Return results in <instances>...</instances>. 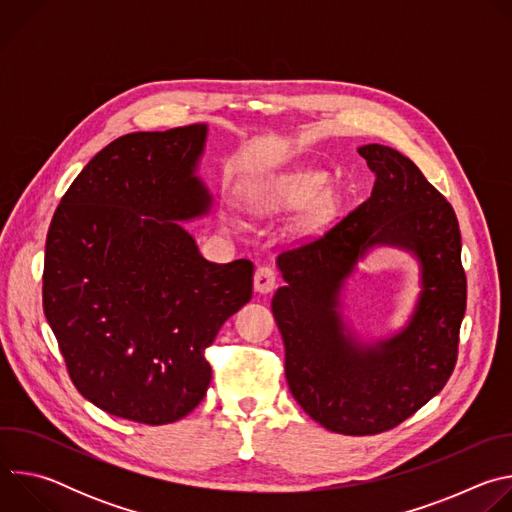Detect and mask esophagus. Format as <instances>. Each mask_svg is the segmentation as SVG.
Returning <instances> with one entry per match:
<instances>
[{
	"label": "esophagus",
	"mask_w": 512,
	"mask_h": 512,
	"mask_svg": "<svg viewBox=\"0 0 512 512\" xmlns=\"http://www.w3.org/2000/svg\"><path fill=\"white\" fill-rule=\"evenodd\" d=\"M275 283H277V275H275V271L269 265L257 267L255 279H253L255 291H259V294H269V291H273Z\"/></svg>",
	"instance_id": "34e87169"
}]
</instances>
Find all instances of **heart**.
<instances>
[{
  "label": "heart",
  "instance_id": "heart-1",
  "mask_svg": "<svg viewBox=\"0 0 512 512\" xmlns=\"http://www.w3.org/2000/svg\"><path fill=\"white\" fill-rule=\"evenodd\" d=\"M324 186V178L320 174H300L291 178H281L277 182L257 186L247 194V204L253 210H277V208H298L312 202ZM223 221L229 227H237V218L227 210Z\"/></svg>",
  "mask_w": 512,
  "mask_h": 512
}]
</instances>
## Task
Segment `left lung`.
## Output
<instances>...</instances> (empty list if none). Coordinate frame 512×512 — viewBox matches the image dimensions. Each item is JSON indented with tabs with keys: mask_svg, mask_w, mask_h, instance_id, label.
I'll return each mask as SVG.
<instances>
[{
	"mask_svg": "<svg viewBox=\"0 0 512 512\" xmlns=\"http://www.w3.org/2000/svg\"><path fill=\"white\" fill-rule=\"evenodd\" d=\"M377 180L371 198L324 235L277 257L285 279L271 310L285 346L291 395L320 425L344 435L397 427L448 383L466 312L462 239L452 204L403 154L360 145ZM377 246L420 263L416 308L389 339L362 341L341 314V291Z\"/></svg>",
	"mask_w": 512,
	"mask_h": 512,
	"instance_id": "obj_1",
	"label": "left lung"
}]
</instances>
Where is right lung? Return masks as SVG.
Returning <instances> with one entry per match:
<instances>
[{"label": "right lung", "mask_w": 512, "mask_h": 512, "mask_svg": "<svg viewBox=\"0 0 512 512\" xmlns=\"http://www.w3.org/2000/svg\"><path fill=\"white\" fill-rule=\"evenodd\" d=\"M208 127L127 133L70 184L46 237L42 302L68 375L99 409L148 425L206 395L204 350L253 296V263L206 261L182 223L208 214Z\"/></svg>", "instance_id": "right-lung-1"}]
</instances>
